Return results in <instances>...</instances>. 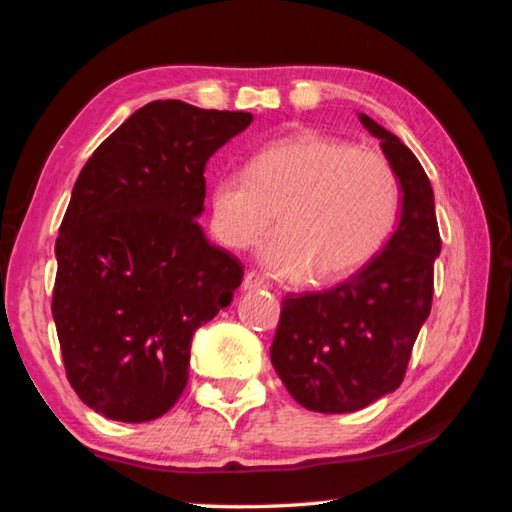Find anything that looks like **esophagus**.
I'll return each mask as SVG.
<instances>
[{
	"mask_svg": "<svg viewBox=\"0 0 512 512\" xmlns=\"http://www.w3.org/2000/svg\"><path fill=\"white\" fill-rule=\"evenodd\" d=\"M266 287H268V282L262 275H257L255 271H248L244 275V282H241V289L244 291H257V289H266Z\"/></svg>",
	"mask_w": 512,
	"mask_h": 512,
	"instance_id": "34e87169",
	"label": "esophagus"
}]
</instances>
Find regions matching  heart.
Returning a JSON list of instances; mask_svg holds the SVG:
<instances>
[{
    "label": "heart",
    "instance_id": "heart-1",
    "mask_svg": "<svg viewBox=\"0 0 512 512\" xmlns=\"http://www.w3.org/2000/svg\"><path fill=\"white\" fill-rule=\"evenodd\" d=\"M393 164L375 149L320 133L264 142L248 171L228 169L210 192L212 228L225 246L253 248L277 214L280 235L262 250L275 275L334 282L359 271L386 244L400 216Z\"/></svg>",
    "mask_w": 512,
    "mask_h": 512
}]
</instances>
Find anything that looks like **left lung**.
<instances>
[{"label":"left lung","instance_id":"1","mask_svg":"<svg viewBox=\"0 0 512 512\" xmlns=\"http://www.w3.org/2000/svg\"><path fill=\"white\" fill-rule=\"evenodd\" d=\"M402 187L391 239L348 282L287 296L271 361L293 400L318 413H352L400 388L413 343L429 318L440 232L433 189L409 146L368 115Z\"/></svg>","mask_w":512,"mask_h":512}]
</instances>
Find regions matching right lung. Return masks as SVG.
<instances>
[{
    "instance_id": "obj_1",
    "label": "right lung",
    "mask_w": 512,
    "mask_h": 512,
    "mask_svg": "<svg viewBox=\"0 0 512 512\" xmlns=\"http://www.w3.org/2000/svg\"><path fill=\"white\" fill-rule=\"evenodd\" d=\"M250 112L146 103L85 162L56 239L51 314L67 379L117 422H149L183 395L189 348L228 307L244 266L203 235L205 164Z\"/></svg>"
}]
</instances>
